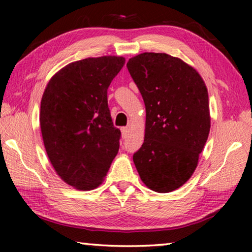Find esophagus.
Returning a JSON list of instances; mask_svg holds the SVG:
<instances>
[{"mask_svg":"<svg viewBox=\"0 0 252 252\" xmlns=\"http://www.w3.org/2000/svg\"><path fill=\"white\" fill-rule=\"evenodd\" d=\"M121 134H122L123 139H126L127 134H129V127H126V126L121 127Z\"/></svg>","mask_w":252,"mask_h":252,"instance_id":"1","label":"esophagus"}]
</instances>
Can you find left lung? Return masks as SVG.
Returning <instances> with one entry per match:
<instances>
[{
	"label": "left lung",
	"instance_id": "8db88e82",
	"mask_svg": "<svg viewBox=\"0 0 252 252\" xmlns=\"http://www.w3.org/2000/svg\"><path fill=\"white\" fill-rule=\"evenodd\" d=\"M126 67L146 105V132L133 162L144 185L171 192L189 180L210 131L206 84L192 66L165 53L131 58Z\"/></svg>",
	"mask_w": 252,
	"mask_h": 252
}]
</instances>
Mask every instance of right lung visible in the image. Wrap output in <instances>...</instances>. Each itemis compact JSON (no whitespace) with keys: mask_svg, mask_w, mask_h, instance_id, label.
Returning a JSON list of instances; mask_svg holds the SVG:
<instances>
[{"mask_svg":"<svg viewBox=\"0 0 252 252\" xmlns=\"http://www.w3.org/2000/svg\"><path fill=\"white\" fill-rule=\"evenodd\" d=\"M122 57L88 58L57 72L41 100L40 126L55 172L78 190L95 189L120 147L108 88L125 65Z\"/></svg>","mask_w":252,"mask_h":252,"instance_id":"obj_1","label":"right lung"}]
</instances>
